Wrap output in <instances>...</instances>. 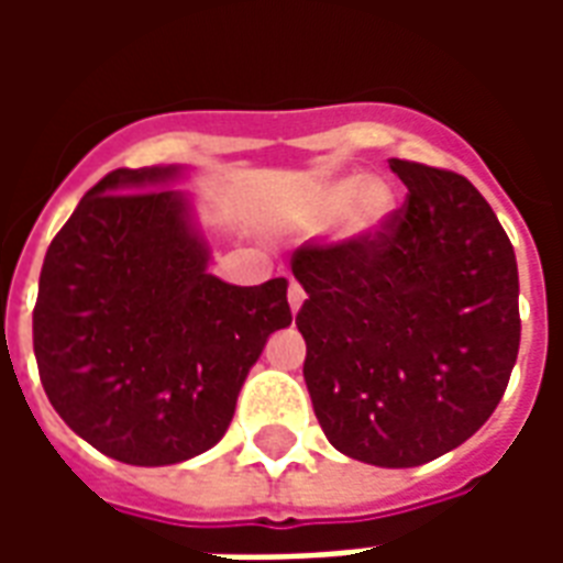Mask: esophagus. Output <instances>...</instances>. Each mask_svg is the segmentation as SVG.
<instances>
[{"instance_id":"34e87169","label":"esophagus","mask_w":563,"mask_h":563,"mask_svg":"<svg viewBox=\"0 0 563 563\" xmlns=\"http://www.w3.org/2000/svg\"><path fill=\"white\" fill-rule=\"evenodd\" d=\"M286 298H289V307H292V313H298L301 310V305H305L307 292L298 286V283H289V292H286Z\"/></svg>"}]
</instances>
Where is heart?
I'll list each match as a JSON object with an SVG mask.
<instances>
[{"instance_id": "obj_1", "label": "heart", "mask_w": 563, "mask_h": 563, "mask_svg": "<svg viewBox=\"0 0 563 563\" xmlns=\"http://www.w3.org/2000/svg\"><path fill=\"white\" fill-rule=\"evenodd\" d=\"M398 210V196L386 180L365 174H343L317 189L307 208V220L313 225H329L341 220V238L346 241H374L389 229Z\"/></svg>"}]
</instances>
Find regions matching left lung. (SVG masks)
I'll return each mask as SVG.
<instances>
[{
  "label": "left lung",
  "mask_w": 563,
  "mask_h": 563,
  "mask_svg": "<svg viewBox=\"0 0 563 563\" xmlns=\"http://www.w3.org/2000/svg\"><path fill=\"white\" fill-rule=\"evenodd\" d=\"M410 189L374 241L305 244V383L329 443L416 467L495 413L519 355V268L507 232L461 174L389 159Z\"/></svg>",
  "instance_id": "1"
}]
</instances>
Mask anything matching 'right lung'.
I'll return each instance as SVG.
<instances>
[{"label": "right lung", "mask_w": 563, "mask_h": 563, "mask_svg": "<svg viewBox=\"0 0 563 563\" xmlns=\"http://www.w3.org/2000/svg\"><path fill=\"white\" fill-rule=\"evenodd\" d=\"M184 165L117 168L47 246L32 313L42 386L108 459L180 464L217 446L250 367L292 322L289 280L208 271Z\"/></svg>", "instance_id": "right-lung-1"}]
</instances>
